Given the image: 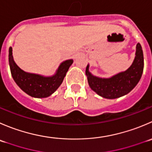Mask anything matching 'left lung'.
<instances>
[{
  "mask_svg": "<svg viewBox=\"0 0 152 152\" xmlns=\"http://www.w3.org/2000/svg\"><path fill=\"white\" fill-rule=\"evenodd\" d=\"M144 67L143 53L140 44L136 47V54L133 63L128 70L110 78H99L89 72L86 67V76L89 86L98 95L106 99H116L129 94L139 82Z\"/></svg>",
  "mask_w": 152,
  "mask_h": 152,
  "instance_id": "left-lung-1",
  "label": "left lung"
}]
</instances>
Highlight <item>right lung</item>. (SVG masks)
<instances>
[{
	"label": "right lung",
	"mask_w": 152,
	"mask_h": 152,
	"mask_svg": "<svg viewBox=\"0 0 152 152\" xmlns=\"http://www.w3.org/2000/svg\"><path fill=\"white\" fill-rule=\"evenodd\" d=\"M73 59L63 61L56 73L52 76H43L23 71L15 62L12 56V48L9 50V64L12 76L18 86L28 95L35 98H45L53 94L61 85Z\"/></svg>",
	"instance_id": "right-lung-1"
}]
</instances>
